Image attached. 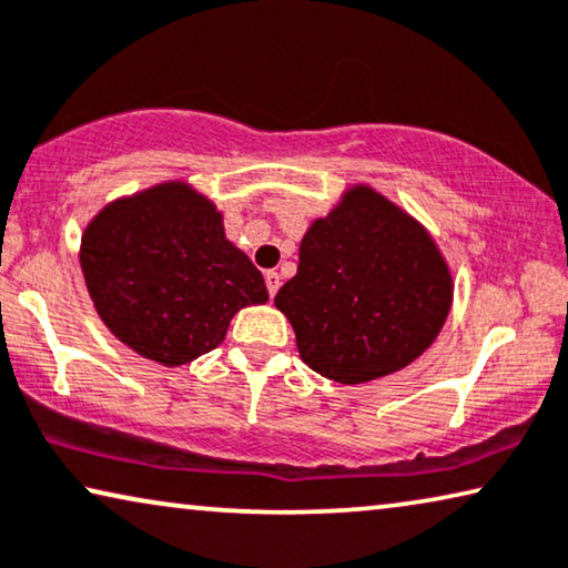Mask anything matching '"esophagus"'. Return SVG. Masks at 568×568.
Listing matches in <instances>:
<instances>
[{"label":"esophagus","instance_id":"1","mask_svg":"<svg viewBox=\"0 0 568 568\" xmlns=\"http://www.w3.org/2000/svg\"><path fill=\"white\" fill-rule=\"evenodd\" d=\"M264 282H266V290H268V294H271V297H274V294L278 292V284H282V282H278V274H276V271H266V274H264Z\"/></svg>","mask_w":568,"mask_h":568}]
</instances>
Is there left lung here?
<instances>
[{"mask_svg": "<svg viewBox=\"0 0 568 568\" xmlns=\"http://www.w3.org/2000/svg\"><path fill=\"white\" fill-rule=\"evenodd\" d=\"M304 364L364 384L420 358L446 325L454 276L427 227L368 184H351L300 243L276 292Z\"/></svg>", "mask_w": 568, "mask_h": 568, "instance_id": "8db88e82", "label": "left lung"}]
</instances>
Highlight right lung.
Returning <instances> with one entry per match:
<instances>
[{"mask_svg": "<svg viewBox=\"0 0 568 568\" xmlns=\"http://www.w3.org/2000/svg\"><path fill=\"white\" fill-rule=\"evenodd\" d=\"M79 261L106 331L169 368L217 348L237 312L268 302L261 271L225 237L223 212L184 179L104 204Z\"/></svg>", "mask_w": 568, "mask_h": 568, "instance_id": "add662e5", "label": "right lung"}]
</instances>
